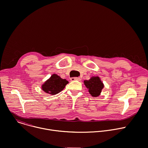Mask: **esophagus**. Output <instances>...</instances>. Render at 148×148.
Returning <instances> with one entry per match:
<instances>
[{
	"mask_svg": "<svg viewBox=\"0 0 148 148\" xmlns=\"http://www.w3.org/2000/svg\"><path fill=\"white\" fill-rule=\"evenodd\" d=\"M71 81H81V78L79 77H73L70 78Z\"/></svg>",
	"mask_w": 148,
	"mask_h": 148,
	"instance_id": "34e87169",
	"label": "esophagus"
}]
</instances>
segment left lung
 I'll use <instances>...</instances> for the list:
<instances>
[{"mask_svg":"<svg viewBox=\"0 0 148 148\" xmlns=\"http://www.w3.org/2000/svg\"><path fill=\"white\" fill-rule=\"evenodd\" d=\"M84 82L92 96L96 97L101 95L104 85L99 77H92L89 80H85Z\"/></svg>","mask_w":148,"mask_h":148,"instance_id":"8db88e82","label":"left lung"}]
</instances>
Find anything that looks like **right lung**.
Instances as JSON below:
<instances>
[{"label":"right lung","instance_id":"obj_1","mask_svg":"<svg viewBox=\"0 0 148 148\" xmlns=\"http://www.w3.org/2000/svg\"><path fill=\"white\" fill-rule=\"evenodd\" d=\"M68 83L69 81L66 79H62L57 74H53L42 85V89L47 93L53 95L60 92Z\"/></svg>","mask_w":148,"mask_h":148}]
</instances>
